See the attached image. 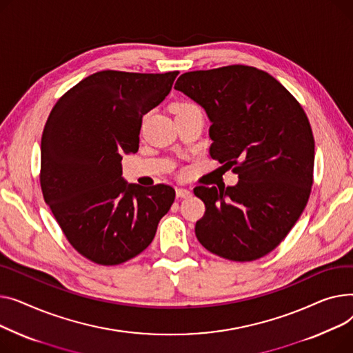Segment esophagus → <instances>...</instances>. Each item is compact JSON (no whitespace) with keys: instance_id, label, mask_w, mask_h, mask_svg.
I'll list each match as a JSON object with an SVG mask.
<instances>
[{"instance_id":"1","label":"esophagus","mask_w":353,"mask_h":353,"mask_svg":"<svg viewBox=\"0 0 353 353\" xmlns=\"http://www.w3.org/2000/svg\"><path fill=\"white\" fill-rule=\"evenodd\" d=\"M175 192H176V198H190L191 195H192V192L190 191V190H186V188H176L175 190Z\"/></svg>"}]
</instances>
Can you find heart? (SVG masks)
<instances>
[{
	"label": "heart",
	"mask_w": 353,
	"mask_h": 353,
	"mask_svg": "<svg viewBox=\"0 0 353 353\" xmlns=\"http://www.w3.org/2000/svg\"><path fill=\"white\" fill-rule=\"evenodd\" d=\"M196 108L195 105H192V103H188V102H181V103H176V105L174 107L175 112L176 114H181V112H185V111H190V110H194Z\"/></svg>",
	"instance_id": "obj_1"
}]
</instances>
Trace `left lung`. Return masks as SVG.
Returning a JSON list of instances; mask_svg holds the SVG:
<instances>
[{"instance_id":"obj_1","label":"left lung","mask_w":353,"mask_h":353,"mask_svg":"<svg viewBox=\"0 0 353 353\" xmlns=\"http://www.w3.org/2000/svg\"><path fill=\"white\" fill-rule=\"evenodd\" d=\"M174 88L205 110L211 157L239 178L228 188L194 190L206 208L195 225L198 241L230 261L265 256L310 195L315 141L305 111L272 75L248 65L185 72Z\"/></svg>"}]
</instances>
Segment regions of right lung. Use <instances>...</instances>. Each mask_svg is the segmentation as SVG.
<instances>
[{"instance_id":"right-lung-1","label":"right lung","mask_w":353,"mask_h":353,"mask_svg":"<svg viewBox=\"0 0 353 353\" xmlns=\"http://www.w3.org/2000/svg\"><path fill=\"white\" fill-rule=\"evenodd\" d=\"M179 72L99 71L52 108L41 138V190L62 232L87 259L119 265L147 250L174 203L170 185L122 178L138 151L142 117L165 99Z\"/></svg>"}]
</instances>
